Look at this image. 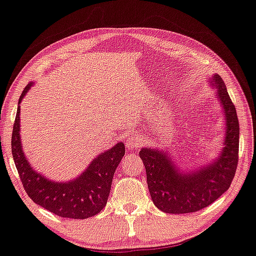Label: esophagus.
<instances>
[{"label":"esophagus","mask_w":256,"mask_h":256,"mask_svg":"<svg viewBox=\"0 0 256 256\" xmlns=\"http://www.w3.org/2000/svg\"><path fill=\"white\" fill-rule=\"evenodd\" d=\"M125 144H126L128 150H136V147H139V144H141V139L138 134H130Z\"/></svg>","instance_id":"34e87169"}]
</instances>
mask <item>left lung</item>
I'll list each match as a JSON object with an SVG mask.
<instances>
[{
    "instance_id": "8db88e82",
    "label": "left lung",
    "mask_w": 256,
    "mask_h": 256,
    "mask_svg": "<svg viewBox=\"0 0 256 256\" xmlns=\"http://www.w3.org/2000/svg\"><path fill=\"white\" fill-rule=\"evenodd\" d=\"M210 84L226 116V136L220 155L199 170L182 174L168 152L152 148L139 152L146 168L147 184L154 204L168 214L194 212L208 207L230 188L238 166L239 122L224 82L214 74Z\"/></svg>"
}]
</instances>
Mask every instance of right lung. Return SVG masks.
I'll list each match as a JSON object with an SVG mask.
<instances>
[{"mask_svg":"<svg viewBox=\"0 0 256 256\" xmlns=\"http://www.w3.org/2000/svg\"><path fill=\"white\" fill-rule=\"evenodd\" d=\"M32 84H28L19 98L18 104ZM20 106L14 123L11 152L22 184L28 196L36 204L57 216L84 220L95 216L106 204L114 174L125 154L123 142L98 155L78 178L68 182L49 180L38 174L26 160L20 141Z\"/></svg>","mask_w":256,"mask_h":256,"instance_id":"add662e5","label":"right lung"}]
</instances>
